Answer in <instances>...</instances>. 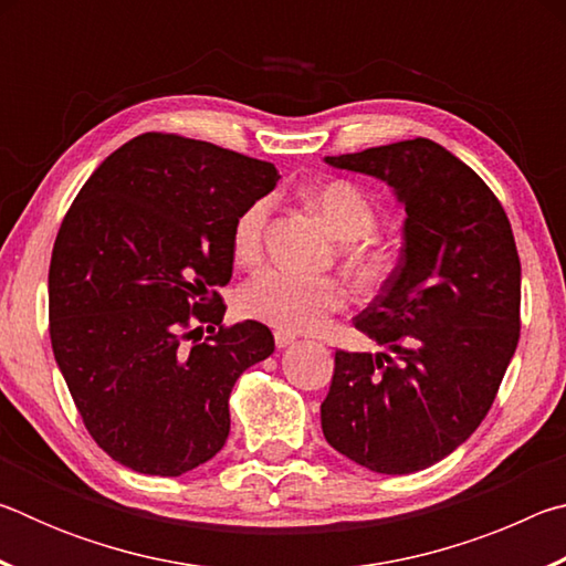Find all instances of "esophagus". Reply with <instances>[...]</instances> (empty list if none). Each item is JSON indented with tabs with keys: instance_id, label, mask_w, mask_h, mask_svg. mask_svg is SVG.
<instances>
[{
	"instance_id": "34e87169",
	"label": "esophagus",
	"mask_w": 566,
	"mask_h": 566,
	"mask_svg": "<svg viewBox=\"0 0 566 566\" xmlns=\"http://www.w3.org/2000/svg\"><path fill=\"white\" fill-rule=\"evenodd\" d=\"M294 342H296L294 334H290V332H274V344H276V349H286V347H292Z\"/></svg>"
}]
</instances>
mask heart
I'll use <instances>...</instances> for the list:
<instances>
[{
	"mask_svg": "<svg viewBox=\"0 0 566 566\" xmlns=\"http://www.w3.org/2000/svg\"><path fill=\"white\" fill-rule=\"evenodd\" d=\"M310 205L317 209L329 232L342 242H357L375 229V207L364 191L349 181H329L310 191ZM270 207L264 199L249 205L234 227L237 260L252 262L262 252V237ZM344 304L339 282L327 276H306L290 270H264L242 290V310L282 332L319 329Z\"/></svg>",
	"mask_w": 566,
	"mask_h": 566,
	"instance_id": "b5f03b06",
	"label": "heart"
}]
</instances>
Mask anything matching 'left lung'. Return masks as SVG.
Here are the masks:
<instances>
[{"label": "left lung", "instance_id": "obj_1", "mask_svg": "<svg viewBox=\"0 0 566 566\" xmlns=\"http://www.w3.org/2000/svg\"><path fill=\"white\" fill-rule=\"evenodd\" d=\"M329 167L375 177L405 207L401 254L357 329L381 352H337L324 439L379 474L437 464L482 424L520 342L522 266L482 177L432 139Z\"/></svg>", "mask_w": 566, "mask_h": 566}]
</instances>
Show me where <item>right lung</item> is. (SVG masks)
<instances>
[{"instance_id": "right-lung-1", "label": "right lung", "mask_w": 566, "mask_h": 566, "mask_svg": "<svg viewBox=\"0 0 566 566\" xmlns=\"http://www.w3.org/2000/svg\"><path fill=\"white\" fill-rule=\"evenodd\" d=\"M280 171L177 134H139L84 181L56 234L50 334L72 399L104 452L179 476L229 437V395L274 352L262 322L224 329L234 227ZM208 324L205 343L188 344Z\"/></svg>"}]
</instances>
